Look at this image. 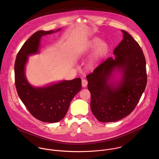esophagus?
Wrapping results in <instances>:
<instances>
[{
    "mask_svg": "<svg viewBox=\"0 0 159 159\" xmlns=\"http://www.w3.org/2000/svg\"><path fill=\"white\" fill-rule=\"evenodd\" d=\"M81 84H82V86L83 88H85L87 86V84H88V81L84 80V79H83L81 80Z\"/></svg>",
    "mask_w": 159,
    "mask_h": 159,
    "instance_id": "esophagus-1",
    "label": "esophagus"
}]
</instances>
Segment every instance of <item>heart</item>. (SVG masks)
Segmentation results:
<instances>
[{
	"label": "heart",
	"mask_w": 159,
	"mask_h": 159,
	"mask_svg": "<svg viewBox=\"0 0 159 159\" xmlns=\"http://www.w3.org/2000/svg\"><path fill=\"white\" fill-rule=\"evenodd\" d=\"M94 49H95L91 59V66H93L101 59L106 56L109 50V46L106 42H102L100 39L94 38L89 45L85 48L84 52H89Z\"/></svg>",
	"instance_id": "obj_1"
}]
</instances>
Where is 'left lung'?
I'll return each mask as SVG.
<instances>
[{
    "mask_svg": "<svg viewBox=\"0 0 159 159\" xmlns=\"http://www.w3.org/2000/svg\"><path fill=\"white\" fill-rule=\"evenodd\" d=\"M122 32L123 40L114 50L115 58H108L86 76L91 111L102 122H115L131 113L147 84L146 59L142 49L128 32ZM115 69L123 73V78L113 87L108 80Z\"/></svg>",
    "mask_w": 159,
    "mask_h": 159,
    "instance_id": "1",
    "label": "left lung"
}]
</instances>
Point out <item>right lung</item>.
<instances>
[{"instance_id":"obj_1","label":"right lung","mask_w":159,"mask_h":159,"mask_svg":"<svg viewBox=\"0 0 159 159\" xmlns=\"http://www.w3.org/2000/svg\"><path fill=\"white\" fill-rule=\"evenodd\" d=\"M54 32L39 30L34 33L18 52L15 63V82L20 98L34 117L49 123L59 122L65 117L71 100L81 89L80 78L45 88H34L25 78L24 69L27 56L38 52L42 36Z\"/></svg>"}]
</instances>
